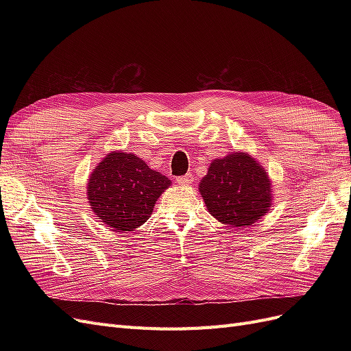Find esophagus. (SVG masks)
<instances>
[{"instance_id":"esophagus-1","label":"esophagus","mask_w":351,"mask_h":351,"mask_svg":"<svg viewBox=\"0 0 351 351\" xmlns=\"http://www.w3.org/2000/svg\"><path fill=\"white\" fill-rule=\"evenodd\" d=\"M193 182V176L192 174H184V176H180V177H177V183L180 184V186H189L190 183Z\"/></svg>"}]
</instances>
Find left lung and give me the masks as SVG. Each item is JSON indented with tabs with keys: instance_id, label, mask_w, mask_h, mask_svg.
I'll list each match as a JSON object with an SVG mask.
<instances>
[{
	"instance_id": "1",
	"label": "left lung",
	"mask_w": 351,
	"mask_h": 351,
	"mask_svg": "<svg viewBox=\"0 0 351 351\" xmlns=\"http://www.w3.org/2000/svg\"><path fill=\"white\" fill-rule=\"evenodd\" d=\"M199 192L210 215L231 227L253 224L267 214L272 199L265 169L243 152L215 159Z\"/></svg>"
}]
</instances>
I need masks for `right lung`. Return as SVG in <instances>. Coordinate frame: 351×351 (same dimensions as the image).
<instances>
[{
    "mask_svg": "<svg viewBox=\"0 0 351 351\" xmlns=\"http://www.w3.org/2000/svg\"><path fill=\"white\" fill-rule=\"evenodd\" d=\"M169 180L133 154L111 152L95 168L88 199L95 214L117 231H132L151 217Z\"/></svg>",
    "mask_w": 351,
    "mask_h": 351,
    "instance_id": "right-lung-1",
    "label": "right lung"
}]
</instances>
